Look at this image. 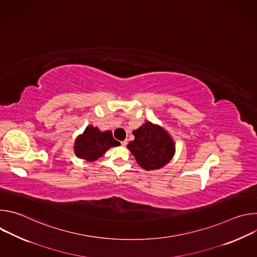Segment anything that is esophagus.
<instances>
[{
    "mask_svg": "<svg viewBox=\"0 0 257 257\" xmlns=\"http://www.w3.org/2000/svg\"><path fill=\"white\" fill-rule=\"evenodd\" d=\"M127 143H128V140H123V141H121V145H122V146H126Z\"/></svg>",
    "mask_w": 257,
    "mask_h": 257,
    "instance_id": "1",
    "label": "esophagus"
}]
</instances>
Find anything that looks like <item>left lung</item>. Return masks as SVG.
<instances>
[{"label":"left lung","instance_id":"1","mask_svg":"<svg viewBox=\"0 0 257 257\" xmlns=\"http://www.w3.org/2000/svg\"><path fill=\"white\" fill-rule=\"evenodd\" d=\"M134 140L127 149L137 164L145 171L160 170L168 165L176 152V144L171 134L162 126L145 121L133 131Z\"/></svg>","mask_w":257,"mask_h":257}]
</instances>
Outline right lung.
<instances>
[{"label": "right lung", "instance_id": "obj_1", "mask_svg": "<svg viewBox=\"0 0 257 257\" xmlns=\"http://www.w3.org/2000/svg\"><path fill=\"white\" fill-rule=\"evenodd\" d=\"M120 142L113 138L112 131H100L97 127L88 125L83 133L79 134L74 143V153L77 158L93 163L101 158L106 151Z\"/></svg>", "mask_w": 257, "mask_h": 257}]
</instances>
